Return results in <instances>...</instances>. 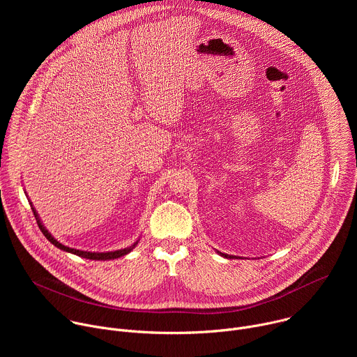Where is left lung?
I'll return each instance as SVG.
<instances>
[{
	"label": "left lung",
	"mask_w": 357,
	"mask_h": 357,
	"mask_svg": "<svg viewBox=\"0 0 357 357\" xmlns=\"http://www.w3.org/2000/svg\"><path fill=\"white\" fill-rule=\"evenodd\" d=\"M219 254H222V256H223V257H226V259H234L233 256H227V254H223V252H219Z\"/></svg>",
	"instance_id": "obj_1"
}]
</instances>
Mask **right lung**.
<instances>
[{
  "label": "right lung",
  "mask_w": 357,
  "mask_h": 357,
  "mask_svg": "<svg viewBox=\"0 0 357 357\" xmlns=\"http://www.w3.org/2000/svg\"><path fill=\"white\" fill-rule=\"evenodd\" d=\"M31 208H32V212H33V215H35V218H36V223H38L40 231L43 233V236H45L50 243H52L54 245H56L58 248L63 250V251L76 254V256L83 257V259H89V260H114V259H120V257L126 256V254H128V252L137 245V243H138V241H135L132 245H130V247H127V248H121V250H116V251H107V252H91V251H82V250L70 248V247H68V245H63V244L59 243L56 238H54L52 236H50V233H49V231L45 229V226L40 223V219L38 218V213H36V211L33 209L32 203H31Z\"/></svg>",
  "instance_id": "add662e5"
}]
</instances>
